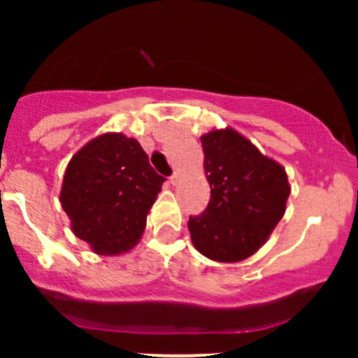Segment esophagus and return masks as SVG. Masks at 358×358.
<instances>
[{
    "label": "esophagus",
    "mask_w": 358,
    "mask_h": 358,
    "mask_svg": "<svg viewBox=\"0 0 358 358\" xmlns=\"http://www.w3.org/2000/svg\"><path fill=\"white\" fill-rule=\"evenodd\" d=\"M180 180H182V173H180V171H175V173L171 175L170 183H171V185H178Z\"/></svg>",
    "instance_id": "1"
}]
</instances>
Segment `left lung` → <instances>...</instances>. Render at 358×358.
I'll return each instance as SVG.
<instances>
[{
  "label": "left lung",
  "mask_w": 358,
  "mask_h": 358,
  "mask_svg": "<svg viewBox=\"0 0 358 358\" xmlns=\"http://www.w3.org/2000/svg\"><path fill=\"white\" fill-rule=\"evenodd\" d=\"M200 141L210 202L188 220L193 248L212 261L241 262L266 244L285 215L286 170L231 126L213 127Z\"/></svg>",
  "instance_id": "left-lung-1"
}]
</instances>
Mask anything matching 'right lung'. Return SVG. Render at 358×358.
Masks as SVG:
<instances>
[{
    "mask_svg": "<svg viewBox=\"0 0 358 358\" xmlns=\"http://www.w3.org/2000/svg\"><path fill=\"white\" fill-rule=\"evenodd\" d=\"M163 182L138 139L104 133L72 156L59 200L73 236L94 254L119 256L136 248Z\"/></svg>",
    "mask_w": 358,
    "mask_h": 358,
    "instance_id": "1",
    "label": "right lung"
}]
</instances>
